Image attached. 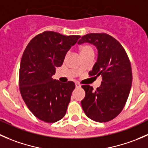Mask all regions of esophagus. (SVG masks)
I'll return each mask as SVG.
<instances>
[{
    "label": "esophagus",
    "instance_id": "obj_1",
    "mask_svg": "<svg viewBox=\"0 0 148 148\" xmlns=\"http://www.w3.org/2000/svg\"><path fill=\"white\" fill-rule=\"evenodd\" d=\"M75 85H76V87H77V88H79L80 86H81V85H80V84L79 82H76Z\"/></svg>",
    "mask_w": 148,
    "mask_h": 148
}]
</instances>
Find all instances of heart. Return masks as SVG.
Wrapping results in <instances>:
<instances>
[{
	"instance_id": "heart-1",
	"label": "heart",
	"mask_w": 148,
	"mask_h": 148,
	"mask_svg": "<svg viewBox=\"0 0 148 148\" xmlns=\"http://www.w3.org/2000/svg\"><path fill=\"white\" fill-rule=\"evenodd\" d=\"M79 51H80V54H82V53H87V52H94L92 47L89 45L82 46L79 49Z\"/></svg>"
}]
</instances>
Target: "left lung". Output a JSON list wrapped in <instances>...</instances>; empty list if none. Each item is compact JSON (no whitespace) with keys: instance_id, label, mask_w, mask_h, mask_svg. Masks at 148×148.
<instances>
[{"instance_id":"8db88e82","label":"left lung","mask_w":148,"mask_h":148,"mask_svg":"<svg viewBox=\"0 0 148 148\" xmlns=\"http://www.w3.org/2000/svg\"><path fill=\"white\" fill-rule=\"evenodd\" d=\"M83 43L97 49V60L89 75L101 76L102 81L95 91L89 85L82 86L86 93L82 107L91 120L108 122L120 114L127 100L132 82L130 62L120 42L107 34H86L78 41Z\"/></svg>"}]
</instances>
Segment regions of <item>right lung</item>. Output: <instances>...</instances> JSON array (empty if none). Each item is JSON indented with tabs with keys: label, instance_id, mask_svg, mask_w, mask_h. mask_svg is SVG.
I'll use <instances>...</instances> for the list:
<instances>
[{
	"label": "right lung",
	"instance_id": "add662e5",
	"mask_svg": "<svg viewBox=\"0 0 148 148\" xmlns=\"http://www.w3.org/2000/svg\"><path fill=\"white\" fill-rule=\"evenodd\" d=\"M80 37L44 31L32 38L23 52L19 70L21 94L30 111L44 122H57L66 112L75 84L62 83L52 76Z\"/></svg>",
	"mask_w": 148,
	"mask_h": 148
}]
</instances>
